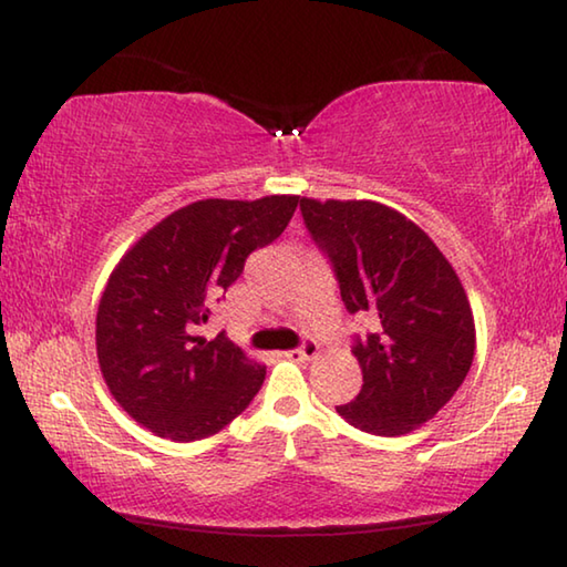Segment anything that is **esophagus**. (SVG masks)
I'll use <instances>...</instances> for the list:
<instances>
[{"instance_id": "esophagus-1", "label": "esophagus", "mask_w": 567, "mask_h": 567, "mask_svg": "<svg viewBox=\"0 0 567 567\" xmlns=\"http://www.w3.org/2000/svg\"><path fill=\"white\" fill-rule=\"evenodd\" d=\"M318 352H320L318 342H315V340H305L302 348L287 350V352H282V354H285L287 360H312V358H318Z\"/></svg>"}]
</instances>
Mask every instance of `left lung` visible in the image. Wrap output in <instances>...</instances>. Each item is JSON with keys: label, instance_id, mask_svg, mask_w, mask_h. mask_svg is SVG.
<instances>
[{"label": "left lung", "instance_id": "obj_1", "mask_svg": "<svg viewBox=\"0 0 567 567\" xmlns=\"http://www.w3.org/2000/svg\"><path fill=\"white\" fill-rule=\"evenodd\" d=\"M300 209L348 312L370 315L375 324L368 338H354L362 390L338 412L364 433L405 435L447 405L473 364L475 320L463 282L398 209L310 197Z\"/></svg>", "mask_w": 567, "mask_h": 567}]
</instances>
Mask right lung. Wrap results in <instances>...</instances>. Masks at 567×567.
I'll return each instance as SVG.
<instances>
[{
    "label": "right lung",
    "instance_id": "add662e5",
    "mask_svg": "<svg viewBox=\"0 0 567 567\" xmlns=\"http://www.w3.org/2000/svg\"><path fill=\"white\" fill-rule=\"evenodd\" d=\"M297 195L199 199L142 235L110 275L97 310V360L114 400L159 437L192 443L243 412L265 364L197 324L255 249L275 243Z\"/></svg>",
    "mask_w": 567,
    "mask_h": 567
}]
</instances>
